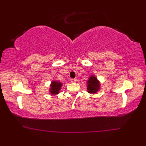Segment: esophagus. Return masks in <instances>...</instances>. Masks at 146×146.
<instances>
[{"mask_svg": "<svg viewBox=\"0 0 146 146\" xmlns=\"http://www.w3.org/2000/svg\"><path fill=\"white\" fill-rule=\"evenodd\" d=\"M71 82L72 83H75L76 82V79H71Z\"/></svg>", "mask_w": 146, "mask_h": 146, "instance_id": "34e87169", "label": "esophagus"}]
</instances>
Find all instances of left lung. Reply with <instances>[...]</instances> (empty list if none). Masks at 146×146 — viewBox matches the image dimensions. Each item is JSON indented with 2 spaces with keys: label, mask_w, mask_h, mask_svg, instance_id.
<instances>
[{
  "label": "left lung",
  "mask_w": 146,
  "mask_h": 146,
  "mask_svg": "<svg viewBox=\"0 0 146 146\" xmlns=\"http://www.w3.org/2000/svg\"><path fill=\"white\" fill-rule=\"evenodd\" d=\"M87 92L89 94H96L100 88V83L94 75H92L86 82Z\"/></svg>",
  "instance_id": "1"
}]
</instances>
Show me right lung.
<instances>
[{"label":"right lung","instance_id":"obj_1","mask_svg":"<svg viewBox=\"0 0 146 146\" xmlns=\"http://www.w3.org/2000/svg\"><path fill=\"white\" fill-rule=\"evenodd\" d=\"M62 83L58 81H52L51 83L50 88H49V92L52 95H56L60 93V90L61 88Z\"/></svg>","mask_w":146,"mask_h":146}]
</instances>
